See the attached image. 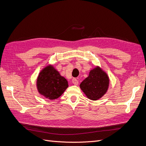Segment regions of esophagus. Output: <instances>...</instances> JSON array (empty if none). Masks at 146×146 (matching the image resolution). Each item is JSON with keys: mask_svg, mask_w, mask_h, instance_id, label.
<instances>
[{"mask_svg": "<svg viewBox=\"0 0 146 146\" xmlns=\"http://www.w3.org/2000/svg\"><path fill=\"white\" fill-rule=\"evenodd\" d=\"M72 83L74 84V85H77L78 83V80H77L76 78H73L72 80Z\"/></svg>", "mask_w": 146, "mask_h": 146, "instance_id": "1", "label": "esophagus"}]
</instances>
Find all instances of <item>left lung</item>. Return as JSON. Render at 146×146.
Returning <instances> with one entry per match:
<instances>
[{
	"label": "left lung",
	"instance_id": "obj_1",
	"mask_svg": "<svg viewBox=\"0 0 146 146\" xmlns=\"http://www.w3.org/2000/svg\"><path fill=\"white\" fill-rule=\"evenodd\" d=\"M109 85L107 74L97 66L90 70L88 77L80 83V88L88 99L98 100L106 94Z\"/></svg>",
	"mask_w": 146,
	"mask_h": 146
}]
</instances>
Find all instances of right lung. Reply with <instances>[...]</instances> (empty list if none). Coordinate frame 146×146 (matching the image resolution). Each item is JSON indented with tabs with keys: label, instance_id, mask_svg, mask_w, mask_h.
I'll use <instances>...</instances> for the list:
<instances>
[{
	"label": "right lung",
	"instance_id": "1",
	"mask_svg": "<svg viewBox=\"0 0 146 146\" xmlns=\"http://www.w3.org/2000/svg\"><path fill=\"white\" fill-rule=\"evenodd\" d=\"M68 86L67 80L61 76L52 64H48L39 73L36 79L38 92L49 100L58 98Z\"/></svg>",
	"mask_w": 146,
	"mask_h": 146
}]
</instances>
